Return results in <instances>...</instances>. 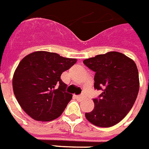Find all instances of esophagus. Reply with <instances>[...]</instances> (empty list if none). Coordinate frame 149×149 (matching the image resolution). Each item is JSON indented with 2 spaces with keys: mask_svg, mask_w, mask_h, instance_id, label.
<instances>
[{
  "mask_svg": "<svg viewBox=\"0 0 149 149\" xmlns=\"http://www.w3.org/2000/svg\"><path fill=\"white\" fill-rule=\"evenodd\" d=\"M75 97L77 98V99H79V100L84 99V96H83V95H76Z\"/></svg>",
  "mask_w": 149,
  "mask_h": 149,
  "instance_id": "esophagus-1",
  "label": "esophagus"
}]
</instances>
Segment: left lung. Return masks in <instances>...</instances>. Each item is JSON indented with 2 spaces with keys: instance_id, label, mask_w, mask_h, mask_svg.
Listing matches in <instances>:
<instances>
[{
  "instance_id": "obj_1",
  "label": "left lung",
  "mask_w": 149,
  "mask_h": 149,
  "mask_svg": "<svg viewBox=\"0 0 149 149\" xmlns=\"http://www.w3.org/2000/svg\"><path fill=\"white\" fill-rule=\"evenodd\" d=\"M83 63L95 72L94 88L103 91L99 98L93 99L94 108L86 113V118L96 126H113L126 116L137 97L140 82L135 62L122 53L109 52Z\"/></svg>"
}]
</instances>
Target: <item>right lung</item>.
<instances>
[{
    "mask_svg": "<svg viewBox=\"0 0 149 149\" xmlns=\"http://www.w3.org/2000/svg\"><path fill=\"white\" fill-rule=\"evenodd\" d=\"M76 62V58L43 51L26 55L13 78L14 94L23 110L40 121L58 118L72 98L60 76Z\"/></svg>",
    "mask_w": 149,
    "mask_h": 149,
    "instance_id": "1",
    "label": "right lung"
}]
</instances>
